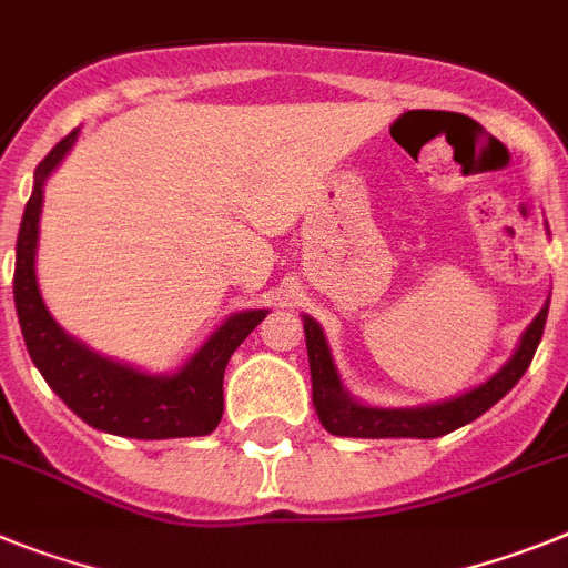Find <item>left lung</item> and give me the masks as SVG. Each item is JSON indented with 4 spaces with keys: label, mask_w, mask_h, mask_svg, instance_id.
Returning a JSON list of instances; mask_svg holds the SVG:
<instances>
[{
    "label": "left lung",
    "mask_w": 568,
    "mask_h": 568,
    "mask_svg": "<svg viewBox=\"0 0 568 568\" xmlns=\"http://www.w3.org/2000/svg\"><path fill=\"white\" fill-rule=\"evenodd\" d=\"M546 316H549V302L542 304L535 322L526 327L515 356L508 358L491 379L468 390V394L457 396V399L423 405V408H367V405L353 399L342 387V379H338L324 331L318 327V322L304 316L310 376H313V405H316L318 419L331 434L358 436V439H394V436L434 439V436L450 434V430L463 428V425L474 423L477 416L486 414L491 405H497L520 382V376L535 358L537 344L542 338V327H546Z\"/></svg>",
    "instance_id": "obj_1"
}]
</instances>
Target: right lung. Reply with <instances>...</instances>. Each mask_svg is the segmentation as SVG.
Segmentation results:
<instances>
[{
	"label": "right lung",
	"instance_id": "add662e5",
	"mask_svg": "<svg viewBox=\"0 0 568 568\" xmlns=\"http://www.w3.org/2000/svg\"><path fill=\"white\" fill-rule=\"evenodd\" d=\"M77 129L45 154L33 172L31 201L17 237L13 302L26 347L51 390L91 428L132 439L206 436L224 416V371L237 344L244 342L266 310H244L226 318L195 356L172 376H152L138 367L89 351L53 322L37 284L42 186L48 174L71 152Z\"/></svg>",
	"mask_w": 568,
	"mask_h": 568
}]
</instances>
